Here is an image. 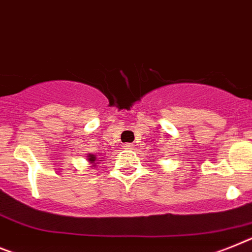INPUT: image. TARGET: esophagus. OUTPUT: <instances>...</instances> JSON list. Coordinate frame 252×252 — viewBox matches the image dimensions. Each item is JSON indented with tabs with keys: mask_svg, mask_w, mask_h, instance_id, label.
Returning <instances> with one entry per match:
<instances>
[{
	"mask_svg": "<svg viewBox=\"0 0 252 252\" xmlns=\"http://www.w3.org/2000/svg\"><path fill=\"white\" fill-rule=\"evenodd\" d=\"M123 147H124L126 150H130V149H133V145L132 143H124V146H123Z\"/></svg>",
	"mask_w": 252,
	"mask_h": 252,
	"instance_id": "34e87169",
	"label": "esophagus"
}]
</instances>
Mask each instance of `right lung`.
I'll return each instance as SVG.
<instances>
[{"instance_id": "obj_1", "label": "right lung", "mask_w": 252, "mask_h": 252, "mask_svg": "<svg viewBox=\"0 0 252 252\" xmlns=\"http://www.w3.org/2000/svg\"><path fill=\"white\" fill-rule=\"evenodd\" d=\"M87 158H88V161L92 164V168H94V166H96V158H97L96 155H94V154H90V155L87 156Z\"/></svg>"}]
</instances>
